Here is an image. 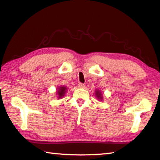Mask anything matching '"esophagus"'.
<instances>
[{
  "label": "esophagus",
  "instance_id": "1",
  "mask_svg": "<svg viewBox=\"0 0 160 160\" xmlns=\"http://www.w3.org/2000/svg\"><path fill=\"white\" fill-rule=\"evenodd\" d=\"M78 87H79L80 88H84L85 87V85L82 83H79V84H78Z\"/></svg>",
  "mask_w": 160,
  "mask_h": 160
}]
</instances>
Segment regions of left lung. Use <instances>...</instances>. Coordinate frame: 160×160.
Instances as JSON below:
<instances>
[{
	"mask_svg": "<svg viewBox=\"0 0 160 160\" xmlns=\"http://www.w3.org/2000/svg\"><path fill=\"white\" fill-rule=\"evenodd\" d=\"M95 96L99 101H102L103 99V98L102 97V94H101V92L99 89L95 90Z\"/></svg>",
	"mask_w": 160,
	"mask_h": 160,
	"instance_id": "8db88e82",
	"label": "left lung"
}]
</instances>
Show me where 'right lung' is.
I'll return each instance as SVG.
<instances>
[{
  "mask_svg": "<svg viewBox=\"0 0 160 160\" xmlns=\"http://www.w3.org/2000/svg\"><path fill=\"white\" fill-rule=\"evenodd\" d=\"M68 88H66V86H60L57 88V95L58 98H62L64 97L66 92H67Z\"/></svg>",
  "mask_w": 160,
  "mask_h": 160,
  "instance_id": "1",
  "label": "right lung"
}]
</instances>
